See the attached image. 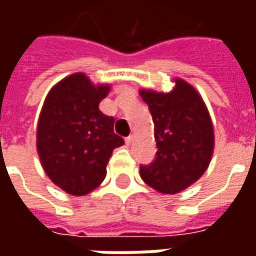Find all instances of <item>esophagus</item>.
I'll list each match as a JSON object with an SVG mask.
<instances>
[{
  "label": "esophagus",
  "mask_w": 256,
  "mask_h": 256,
  "mask_svg": "<svg viewBox=\"0 0 256 256\" xmlns=\"http://www.w3.org/2000/svg\"><path fill=\"white\" fill-rule=\"evenodd\" d=\"M133 140H134V137H133V136H132V134H130L128 137H126V144L130 145V144H132V142H133Z\"/></svg>",
  "instance_id": "1"
}]
</instances>
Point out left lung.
Here are the masks:
<instances>
[{"label": "left lung", "mask_w": 256, "mask_h": 256, "mask_svg": "<svg viewBox=\"0 0 256 256\" xmlns=\"http://www.w3.org/2000/svg\"><path fill=\"white\" fill-rule=\"evenodd\" d=\"M155 124L156 156L140 176L158 192L178 193L202 177L212 156L214 132L208 111L192 86L176 79L172 93L141 90Z\"/></svg>", "instance_id": "obj_1"}]
</instances>
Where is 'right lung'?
<instances>
[{
	"mask_svg": "<svg viewBox=\"0 0 256 256\" xmlns=\"http://www.w3.org/2000/svg\"><path fill=\"white\" fill-rule=\"evenodd\" d=\"M110 92L84 74L58 82L42 106L36 148L48 177L70 194L84 196L106 176L112 150L124 144L114 132V116L98 108Z\"/></svg>",
	"mask_w": 256,
	"mask_h": 256,
	"instance_id": "1",
	"label": "right lung"
}]
</instances>
